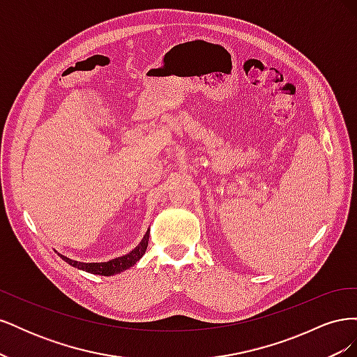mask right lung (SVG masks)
Masks as SVG:
<instances>
[{
	"label": "right lung",
	"instance_id": "obj_1",
	"mask_svg": "<svg viewBox=\"0 0 357 357\" xmlns=\"http://www.w3.org/2000/svg\"><path fill=\"white\" fill-rule=\"evenodd\" d=\"M149 235H150V229H147V232L144 234L143 240L139 241V244L134 248V250H131L129 253L121 256V257H116V259H112V261L109 262H77V261H73V259L63 256L61 253H58L63 261H66L68 265L77 268V269H82V271H86V273H91V274H96V275H105V277H110V275H114V274H121L123 271H126V269H129L131 266H134L139 259L143 257V255L146 253L147 250V244H149Z\"/></svg>",
	"mask_w": 357,
	"mask_h": 357
}]
</instances>
